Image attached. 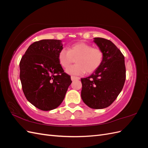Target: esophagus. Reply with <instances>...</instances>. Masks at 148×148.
Returning a JSON list of instances; mask_svg holds the SVG:
<instances>
[{"mask_svg": "<svg viewBox=\"0 0 148 148\" xmlns=\"http://www.w3.org/2000/svg\"><path fill=\"white\" fill-rule=\"evenodd\" d=\"M71 81H75V80H76V79H79V78L77 77H73V76H72V77H71Z\"/></svg>", "mask_w": 148, "mask_h": 148, "instance_id": "esophagus-1", "label": "esophagus"}]
</instances>
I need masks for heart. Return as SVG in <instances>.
I'll list each match as a JSON object with an SVG mask.
<instances>
[{
  "label": "heart",
  "mask_w": 148,
  "mask_h": 148,
  "mask_svg": "<svg viewBox=\"0 0 148 148\" xmlns=\"http://www.w3.org/2000/svg\"><path fill=\"white\" fill-rule=\"evenodd\" d=\"M76 58L77 64L65 70L71 75H82L85 72L91 73L98 69L102 64L104 54L99 48H94L91 45L84 42H78L71 46L69 50L62 49L58 54L59 64L67 68Z\"/></svg>",
  "instance_id": "1"
}]
</instances>
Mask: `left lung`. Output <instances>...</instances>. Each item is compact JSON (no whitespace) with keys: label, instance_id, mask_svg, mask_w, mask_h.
<instances>
[{"label":"left lung","instance_id":"left-lung-1","mask_svg":"<svg viewBox=\"0 0 148 148\" xmlns=\"http://www.w3.org/2000/svg\"><path fill=\"white\" fill-rule=\"evenodd\" d=\"M93 41L103 52L104 58L89 77L81 79V96L90 108L101 109L111 105L122 90L126 78L125 57L109 40L95 38Z\"/></svg>","mask_w":148,"mask_h":148}]
</instances>
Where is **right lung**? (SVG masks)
Instances as JSON below:
<instances>
[{"label":"right lung","instance_id":"1","mask_svg":"<svg viewBox=\"0 0 148 148\" xmlns=\"http://www.w3.org/2000/svg\"><path fill=\"white\" fill-rule=\"evenodd\" d=\"M61 40L42 39L29 46L20 63V78L27 100L38 109H56L71 83L58 60Z\"/></svg>","mask_w":148,"mask_h":148}]
</instances>
